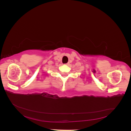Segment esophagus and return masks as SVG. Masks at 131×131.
I'll list each match as a JSON object with an SVG mask.
<instances>
[{
  "label": "esophagus",
  "mask_w": 131,
  "mask_h": 131,
  "mask_svg": "<svg viewBox=\"0 0 131 131\" xmlns=\"http://www.w3.org/2000/svg\"><path fill=\"white\" fill-rule=\"evenodd\" d=\"M68 64H69V63H66L65 64H66V65H68Z\"/></svg>",
  "instance_id": "obj_1"
}]
</instances>
